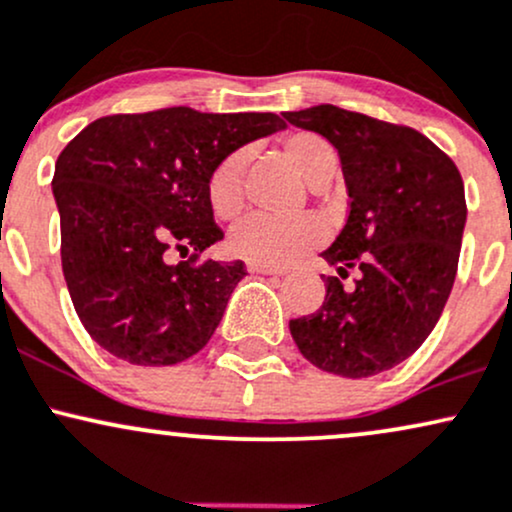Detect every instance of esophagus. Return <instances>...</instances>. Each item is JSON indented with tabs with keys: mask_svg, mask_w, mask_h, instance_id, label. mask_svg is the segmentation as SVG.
Here are the masks:
<instances>
[{
	"mask_svg": "<svg viewBox=\"0 0 512 512\" xmlns=\"http://www.w3.org/2000/svg\"><path fill=\"white\" fill-rule=\"evenodd\" d=\"M251 273H263V275H283L285 268H275V266H263V263H249Z\"/></svg>",
	"mask_w": 512,
	"mask_h": 512,
	"instance_id": "34e87169",
	"label": "esophagus"
}]
</instances>
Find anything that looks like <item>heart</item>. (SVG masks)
Listing matches in <instances>:
<instances>
[{
  "instance_id": "heart-1",
  "label": "heart",
  "mask_w": 512,
  "mask_h": 512,
  "mask_svg": "<svg viewBox=\"0 0 512 512\" xmlns=\"http://www.w3.org/2000/svg\"><path fill=\"white\" fill-rule=\"evenodd\" d=\"M285 162L302 176L312 188L331 181L338 169V154L329 140L317 132H292L280 145ZM244 166L241 152L229 154L215 166L208 179L210 208L222 220H234L244 208ZM324 225L314 217L295 220H273V217L251 215L241 220L229 234V249L234 256L263 266H287L312 251L324 241Z\"/></svg>"
}]
</instances>
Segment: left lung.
Wrapping results in <instances>:
<instances>
[{
  "label": "left lung",
  "instance_id": "8db88e82",
  "mask_svg": "<svg viewBox=\"0 0 512 512\" xmlns=\"http://www.w3.org/2000/svg\"><path fill=\"white\" fill-rule=\"evenodd\" d=\"M336 147L350 210L321 256L353 291L324 278L326 297L290 333L304 358L331 375L372 377L404 363L438 324L457 275L467 200L455 162L406 125L321 103L285 113Z\"/></svg>",
  "mask_w": 512,
  "mask_h": 512
}]
</instances>
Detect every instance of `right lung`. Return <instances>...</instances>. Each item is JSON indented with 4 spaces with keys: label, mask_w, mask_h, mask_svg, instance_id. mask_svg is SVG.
Returning <instances> with one entry per match:
<instances>
[{
    "label": "right lung",
    "mask_w": 512,
    "mask_h": 512,
    "mask_svg": "<svg viewBox=\"0 0 512 512\" xmlns=\"http://www.w3.org/2000/svg\"><path fill=\"white\" fill-rule=\"evenodd\" d=\"M283 128L275 113L176 106L99 118L62 149L53 176L62 273L103 350L149 367L203 350L246 275L241 261L198 263L225 237L208 179L234 149ZM171 245L192 258L169 264Z\"/></svg>",
    "instance_id": "1"
}]
</instances>
